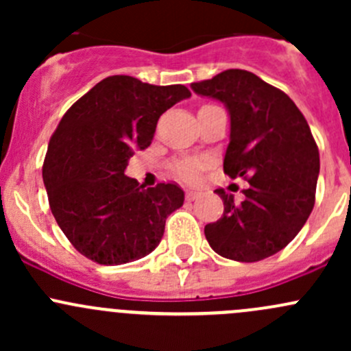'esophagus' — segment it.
I'll list each match as a JSON object with an SVG mask.
<instances>
[{
  "instance_id": "1",
  "label": "esophagus",
  "mask_w": 351,
  "mask_h": 351,
  "mask_svg": "<svg viewBox=\"0 0 351 351\" xmlns=\"http://www.w3.org/2000/svg\"><path fill=\"white\" fill-rule=\"evenodd\" d=\"M197 197H198V192H193V190H186V193H185L186 200L192 202V200H195Z\"/></svg>"
}]
</instances>
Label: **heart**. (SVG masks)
I'll return each instance as SVG.
<instances>
[{
    "mask_svg": "<svg viewBox=\"0 0 351 351\" xmlns=\"http://www.w3.org/2000/svg\"><path fill=\"white\" fill-rule=\"evenodd\" d=\"M207 107V105H205ZM204 108V107H202ZM204 168V161H197V159H186V161H180L175 165V175L178 178L185 180V182H197L200 176V169Z\"/></svg>",
    "mask_w": 351,
    "mask_h": 351,
    "instance_id": "heart-1",
    "label": "heart"
}]
</instances>
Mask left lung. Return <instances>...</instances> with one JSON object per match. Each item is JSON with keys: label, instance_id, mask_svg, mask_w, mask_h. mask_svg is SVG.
Segmentation results:
<instances>
[{"label": "left lung", "instance_id": "left-lung-1", "mask_svg": "<svg viewBox=\"0 0 351 351\" xmlns=\"http://www.w3.org/2000/svg\"><path fill=\"white\" fill-rule=\"evenodd\" d=\"M192 90L228 107L231 141L224 173L250 183L243 202L215 190L224 214L205 226V238L229 260H265L295 238L316 202L319 149L309 123L284 91L250 71H222L192 83Z\"/></svg>", "mask_w": 351, "mask_h": 351}]
</instances>
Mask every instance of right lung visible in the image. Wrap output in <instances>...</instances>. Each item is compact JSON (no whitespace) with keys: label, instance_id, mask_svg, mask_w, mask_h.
I'll return each mask as SVG.
<instances>
[{"label":"right lung","instance_id":"obj_1","mask_svg":"<svg viewBox=\"0 0 351 351\" xmlns=\"http://www.w3.org/2000/svg\"><path fill=\"white\" fill-rule=\"evenodd\" d=\"M183 84L156 86L108 76L73 105L49 141L42 176L56 222L88 260L122 265L144 258L182 207L176 183L144 189L125 176L134 149H146L159 117L190 97Z\"/></svg>","mask_w":351,"mask_h":351}]
</instances>
